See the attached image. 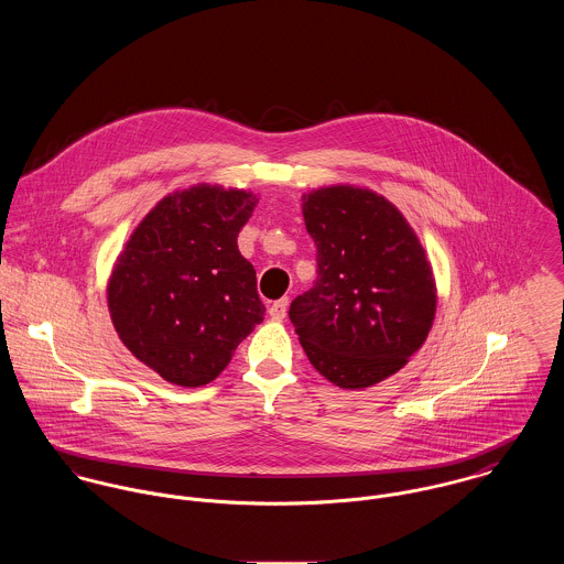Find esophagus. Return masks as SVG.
<instances>
[{
    "instance_id": "obj_1",
    "label": "esophagus",
    "mask_w": 564,
    "mask_h": 564,
    "mask_svg": "<svg viewBox=\"0 0 564 564\" xmlns=\"http://www.w3.org/2000/svg\"><path fill=\"white\" fill-rule=\"evenodd\" d=\"M270 317L272 319H283L285 315H288V299H281V301H274L272 305H270Z\"/></svg>"
}]
</instances>
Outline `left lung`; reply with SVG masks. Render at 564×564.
Instances as JSON below:
<instances>
[{"label": "left lung", "mask_w": 564, "mask_h": 564, "mask_svg": "<svg viewBox=\"0 0 564 564\" xmlns=\"http://www.w3.org/2000/svg\"><path fill=\"white\" fill-rule=\"evenodd\" d=\"M317 276L290 305L313 368L341 389L395 375L422 348L437 294L426 252L404 216L372 189L305 196Z\"/></svg>", "instance_id": "8db88e82"}]
</instances>
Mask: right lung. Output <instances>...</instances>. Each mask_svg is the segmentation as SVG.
I'll return each mask as SVG.
<instances>
[{
    "label": "right lung",
    "instance_id": "add662e5",
    "mask_svg": "<svg viewBox=\"0 0 564 564\" xmlns=\"http://www.w3.org/2000/svg\"><path fill=\"white\" fill-rule=\"evenodd\" d=\"M254 205L251 192L205 184L169 194L117 259L108 285L115 328L173 384L214 380L263 319L254 268L238 249Z\"/></svg>",
    "mask_w": 564,
    "mask_h": 564
}]
</instances>
